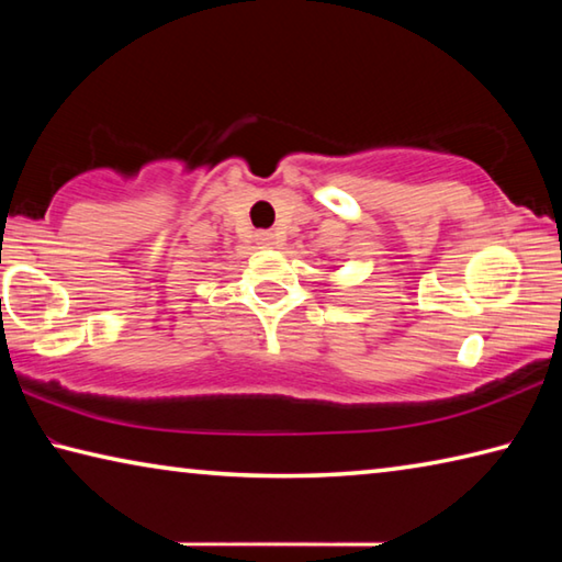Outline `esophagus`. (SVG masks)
Segmentation results:
<instances>
[{
    "label": "esophagus",
    "instance_id": "obj_1",
    "mask_svg": "<svg viewBox=\"0 0 562 562\" xmlns=\"http://www.w3.org/2000/svg\"><path fill=\"white\" fill-rule=\"evenodd\" d=\"M258 243L262 247H274V245H278V240H274L272 233H258Z\"/></svg>",
    "mask_w": 562,
    "mask_h": 562
}]
</instances>
